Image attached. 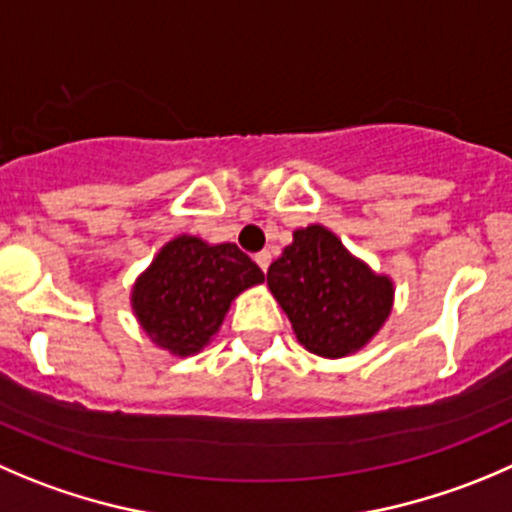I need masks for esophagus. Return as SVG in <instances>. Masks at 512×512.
<instances>
[{
    "mask_svg": "<svg viewBox=\"0 0 512 512\" xmlns=\"http://www.w3.org/2000/svg\"><path fill=\"white\" fill-rule=\"evenodd\" d=\"M255 262H257V265H260L262 272H267V267H270V262H272V255H270V252H267V250L257 252Z\"/></svg>",
    "mask_w": 512,
    "mask_h": 512,
    "instance_id": "esophagus-1",
    "label": "esophagus"
}]
</instances>
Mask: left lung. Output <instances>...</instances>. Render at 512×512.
Wrapping results in <instances>:
<instances>
[{
	"mask_svg": "<svg viewBox=\"0 0 512 512\" xmlns=\"http://www.w3.org/2000/svg\"><path fill=\"white\" fill-rule=\"evenodd\" d=\"M267 287L297 342L327 360L362 350L395 305L393 280L352 255L325 225L292 232V242L267 270Z\"/></svg>",
	"mask_w": 512,
	"mask_h": 512,
	"instance_id": "1",
	"label": "left lung"
}]
</instances>
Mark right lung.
Wrapping results in <instances>:
<instances>
[{
	"instance_id": "obj_1",
	"label": "right lung",
	"mask_w": 512,
	"mask_h": 512,
	"mask_svg": "<svg viewBox=\"0 0 512 512\" xmlns=\"http://www.w3.org/2000/svg\"><path fill=\"white\" fill-rule=\"evenodd\" d=\"M265 282L260 267L235 245L177 235L135 280L130 305L145 335L175 357L205 350L220 332L232 300Z\"/></svg>"
}]
</instances>
